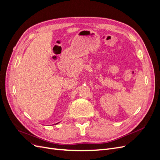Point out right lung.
Returning a JSON list of instances; mask_svg holds the SVG:
<instances>
[{"instance_id": "right-lung-1", "label": "right lung", "mask_w": 160, "mask_h": 160, "mask_svg": "<svg viewBox=\"0 0 160 160\" xmlns=\"http://www.w3.org/2000/svg\"><path fill=\"white\" fill-rule=\"evenodd\" d=\"M56 124H57V123H56Z\"/></svg>"}]
</instances>
